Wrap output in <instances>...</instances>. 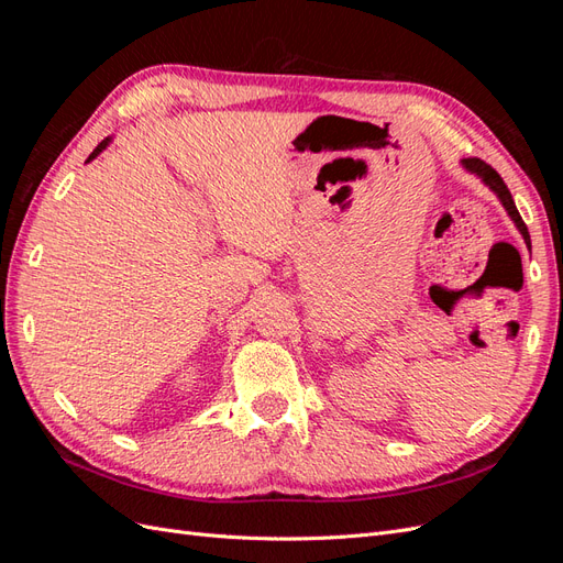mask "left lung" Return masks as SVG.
<instances>
[{
  "instance_id": "left-lung-1",
  "label": "left lung",
  "mask_w": 563,
  "mask_h": 563,
  "mask_svg": "<svg viewBox=\"0 0 563 563\" xmlns=\"http://www.w3.org/2000/svg\"><path fill=\"white\" fill-rule=\"evenodd\" d=\"M463 164H465L467 172H472V174L479 176V178L490 187V190L500 197L503 207L507 209V213H509V216H512V220L517 223L519 232L523 234V240H526V244H528V230H526V223L521 220V216H519V211H517V207H515V199H512V195H509L507 185H505V180L500 178V174L496 172V168H493V166H490V164H486V162H482V159H476V157H467V159H463Z\"/></svg>"
}]
</instances>
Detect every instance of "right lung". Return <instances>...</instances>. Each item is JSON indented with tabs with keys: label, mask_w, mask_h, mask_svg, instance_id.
Returning <instances> with one entry per match:
<instances>
[{
	"label": "right lung",
	"mask_w": 563,
	"mask_h": 563,
	"mask_svg": "<svg viewBox=\"0 0 563 563\" xmlns=\"http://www.w3.org/2000/svg\"><path fill=\"white\" fill-rule=\"evenodd\" d=\"M108 143H110V139H106V141H103V143H98V147H96V150H93V152H91V155H89V162H91V159H93V157H98V152H103V150H106V147H108Z\"/></svg>",
	"instance_id": "add662e5"
}]
</instances>
